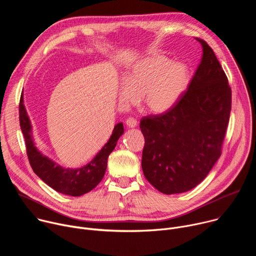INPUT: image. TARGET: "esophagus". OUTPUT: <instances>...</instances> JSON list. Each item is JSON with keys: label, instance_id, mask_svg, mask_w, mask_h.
<instances>
[{"label": "esophagus", "instance_id": "obj_1", "mask_svg": "<svg viewBox=\"0 0 256 256\" xmlns=\"http://www.w3.org/2000/svg\"><path fill=\"white\" fill-rule=\"evenodd\" d=\"M126 126H128V128H136V126H138V122H136V120H134V118H128L126 120Z\"/></svg>", "mask_w": 256, "mask_h": 256}]
</instances>
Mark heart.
<instances>
[{
    "label": "heart",
    "mask_w": 256,
    "mask_h": 256,
    "mask_svg": "<svg viewBox=\"0 0 256 256\" xmlns=\"http://www.w3.org/2000/svg\"><path fill=\"white\" fill-rule=\"evenodd\" d=\"M190 70L184 62H174L164 56L136 62L118 87V96L126 105L136 104L138 97L146 109L162 114L178 103L188 88Z\"/></svg>",
    "instance_id": "obj_1"
}]
</instances>
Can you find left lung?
I'll use <instances>...</instances> for the list:
<instances>
[{
	"label": "left lung",
	"instance_id": "obj_1",
	"mask_svg": "<svg viewBox=\"0 0 256 256\" xmlns=\"http://www.w3.org/2000/svg\"><path fill=\"white\" fill-rule=\"evenodd\" d=\"M202 58L188 91L168 112L146 116L142 169L160 192H186L206 177L218 157L231 112V88L212 50Z\"/></svg>",
	"mask_w": 256,
	"mask_h": 256
}]
</instances>
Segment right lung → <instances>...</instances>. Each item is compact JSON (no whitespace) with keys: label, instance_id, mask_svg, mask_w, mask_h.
I'll list each match as a JSON object with an SVG mask.
<instances>
[{"label":"right lung","instance_id":"add662e5","mask_svg":"<svg viewBox=\"0 0 256 256\" xmlns=\"http://www.w3.org/2000/svg\"><path fill=\"white\" fill-rule=\"evenodd\" d=\"M19 120L25 138L27 156L34 173L52 190L70 196H83L98 186L105 174L108 156L114 151L118 138L124 132V124H118L112 136L89 163L79 168H64L44 155L35 146L32 124L24 105L23 94L19 105Z\"/></svg>","mask_w":256,"mask_h":256}]
</instances>
